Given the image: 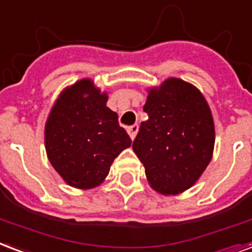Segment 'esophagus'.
<instances>
[{
    "mask_svg": "<svg viewBox=\"0 0 252 252\" xmlns=\"http://www.w3.org/2000/svg\"><path fill=\"white\" fill-rule=\"evenodd\" d=\"M127 133H128V135H130V138H131V139H134V138H135V135H137V133H138V125L128 126Z\"/></svg>",
    "mask_w": 252,
    "mask_h": 252,
    "instance_id": "obj_1",
    "label": "esophagus"
}]
</instances>
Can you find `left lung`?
<instances>
[{"label":"left lung","mask_w":252,"mask_h":252,"mask_svg":"<svg viewBox=\"0 0 252 252\" xmlns=\"http://www.w3.org/2000/svg\"><path fill=\"white\" fill-rule=\"evenodd\" d=\"M133 142L151 187L175 195L196 182L211 160L214 121L205 97L182 79L170 78L149 93Z\"/></svg>","instance_id":"1"}]
</instances>
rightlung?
Returning a JSON list of instances; mask_svg holds the SVG:
<instances>
[{
	"label": "right lung",
	"instance_id": "1",
	"mask_svg": "<svg viewBox=\"0 0 252 252\" xmlns=\"http://www.w3.org/2000/svg\"><path fill=\"white\" fill-rule=\"evenodd\" d=\"M107 95L82 79L62 93L45 127L50 163L70 186L92 189L109 174L113 160L131 145Z\"/></svg>",
	"mask_w": 252,
	"mask_h": 252
}]
</instances>
